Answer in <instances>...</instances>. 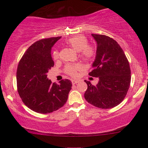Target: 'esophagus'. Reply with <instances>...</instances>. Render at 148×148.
I'll return each instance as SVG.
<instances>
[{
	"instance_id": "esophagus-1",
	"label": "esophagus",
	"mask_w": 148,
	"mask_h": 148,
	"mask_svg": "<svg viewBox=\"0 0 148 148\" xmlns=\"http://www.w3.org/2000/svg\"><path fill=\"white\" fill-rule=\"evenodd\" d=\"M71 82H72V84L73 85H75V84H77V83H79V81L78 80L73 79V80H71Z\"/></svg>"
}]
</instances>
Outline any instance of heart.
Segmentation results:
<instances>
[{
    "mask_svg": "<svg viewBox=\"0 0 148 148\" xmlns=\"http://www.w3.org/2000/svg\"><path fill=\"white\" fill-rule=\"evenodd\" d=\"M66 45L79 52V57L86 61H90L94 58L95 55V49L94 46L88 44V39L86 36L83 35H77L70 37L64 41ZM54 59H57L59 56V52L58 50H54L52 54ZM82 69L79 64H67L65 66V71L67 74L72 77L77 75V71Z\"/></svg>",
    "mask_w": 148,
    "mask_h": 148,
    "instance_id": "obj_1",
    "label": "heart"
}]
</instances>
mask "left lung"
<instances>
[{
  "mask_svg": "<svg viewBox=\"0 0 148 148\" xmlns=\"http://www.w3.org/2000/svg\"><path fill=\"white\" fill-rule=\"evenodd\" d=\"M97 43L96 55L89 75L98 77L94 86L85 80L88 89L85 99L93 106L108 109L119 105L130 86L131 69L128 60L119 44L108 36L92 34Z\"/></svg>",
  "mask_w": 148,
  "mask_h": 148,
  "instance_id": "8db88e82",
  "label": "left lung"
}]
</instances>
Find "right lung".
Instances as JSON below:
<instances>
[{"mask_svg":"<svg viewBox=\"0 0 148 148\" xmlns=\"http://www.w3.org/2000/svg\"><path fill=\"white\" fill-rule=\"evenodd\" d=\"M61 37L45 38L30 46L17 66V86L20 98L26 106L41 114H48L62 107L71 90V82L62 79L52 84L47 73L54 66L51 48Z\"/></svg>","mask_w":148,"mask_h":148,"instance_id":"right-lung-1","label":"right lung"}]
</instances>
